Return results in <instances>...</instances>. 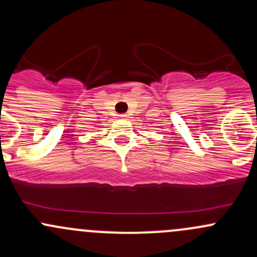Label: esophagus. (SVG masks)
Wrapping results in <instances>:
<instances>
[{
  "instance_id": "1",
  "label": "esophagus",
  "mask_w": 257,
  "mask_h": 257,
  "mask_svg": "<svg viewBox=\"0 0 257 257\" xmlns=\"http://www.w3.org/2000/svg\"><path fill=\"white\" fill-rule=\"evenodd\" d=\"M126 117V114H119V115H118V118H120V119H123V118H125Z\"/></svg>"
}]
</instances>
